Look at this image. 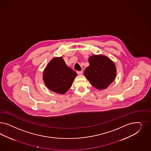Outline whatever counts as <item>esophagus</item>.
Listing matches in <instances>:
<instances>
[{"instance_id":"esophagus-1","label":"esophagus","mask_w":151,"mask_h":151,"mask_svg":"<svg viewBox=\"0 0 151 151\" xmlns=\"http://www.w3.org/2000/svg\"><path fill=\"white\" fill-rule=\"evenodd\" d=\"M77 74L79 75H82L83 74V70H81V71H77Z\"/></svg>"}]
</instances>
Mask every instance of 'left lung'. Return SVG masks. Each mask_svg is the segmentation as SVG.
I'll use <instances>...</instances> for the list:
<instances>
[{"instance_id":"obj_1","label":"left lung","mask_w":151,"mask_h":151,"mask_svg":"<svg viewBox=\"0 0 151 151\" xmlns=\"http://www.w3.org/2000/svg\"><path fill=\"white\" fill-rule=\"evenodd\" d=\"M89 66L86 68L84 75L94 87L103 89L113 82L116 76L114 63L107 57L94 55L88 59Z\"/></svg>"}]
</instances>
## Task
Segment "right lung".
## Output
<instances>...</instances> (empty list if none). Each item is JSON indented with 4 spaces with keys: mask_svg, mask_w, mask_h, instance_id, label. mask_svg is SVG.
Instances as JSON below:
<instances>
[{
    "mask_svg": "<svg viewBox=\"0 0 151 151\" xmlns=\"http://www.w3.org/2000/svg\"><path fill=\"white\" fill-rule=\"evenodd\" d=\"M76 76L77 73L67 66L62 57L54 58L44 70L43 81L51 91L63 94L71 87Z\"/></svg>",
    "mask_w": 151,
    "mask_h": 151,
    "instance_id": "right-lung-1",
    "label": "right lung"
}]
</instances>
